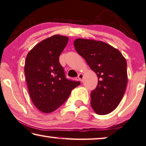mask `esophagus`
<instances>
[{
    "mask_svg": "<svg viewBox=\"0 0 146 146\" xmlns=\"http://www.w3.org/2000/svg\"><path fill=\"white\" fill-rule=\"evenodd\" d=\"M78 79H79V80H80L81 82H83V74H79Z\"/></svg>",
    "mask_w": 146,
    "mask_h": 146,
    "instance_id": "obj_1",
    "label": "esophagus"
}]
</instances>
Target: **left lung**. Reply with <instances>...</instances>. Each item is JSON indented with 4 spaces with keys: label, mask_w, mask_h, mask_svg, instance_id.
<instances>
[{
    "label": "left lung",
    "mask_w": 146,
    "mask_h": 146,
    "mask_svg": "<svg viewBox=\"0 0 146 146\" xmlns=\"http://www.w3.org/2000/svg\"><path fill=\"white\" fill-rule=\"evenodd\" d=\"M74 45L98 78L96 88L90 94L92 109L100 115L111 113L120 104L125 91V59L118 50L98 40L77 39Z\"/></svg>",
    "instance_id": "1"
}]
</instances>
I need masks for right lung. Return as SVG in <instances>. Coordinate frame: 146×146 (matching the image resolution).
<instances>
[{
  "label": "right lung",
  "mask_w": 146,
  "mask_h": 146,
  "mask_svg": "<svg viewBox=\"0 0 146 146\" xmlns=\"http://www.w3.org/2000/svg\"><path fill=\"white\" fill-rule=\"evenodd\" d=\"M68 38L56 35L42 40L26 56L25 73L28 91L35 106L50 113L66 101L80 82L66 78L59 56Z\"/></svg>",
  "instance_id": "1"
}]
</instances>
